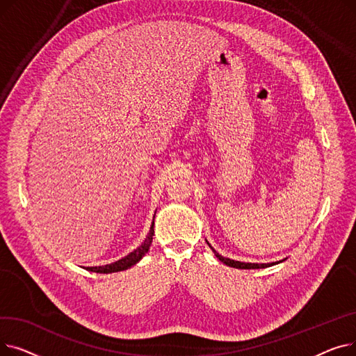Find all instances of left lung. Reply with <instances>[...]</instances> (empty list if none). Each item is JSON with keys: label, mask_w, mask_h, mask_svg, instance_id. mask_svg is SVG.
I'll return each instance as SVG.
<instances>
[{"label": "left lung", "mask_w": 356, "mask_h": 356, "mask_svg": "<svg viewBox=\"0 0 356 356\" xmlns=\"http://www.w3.org/2000/svg\"><path fill=\"white\" fill-rule=\"evenodd\" d=\"M207 244L211 247V250L213 251V254L216 255V258L219 261H222L223 264H227L229 267H234V268H241V270H254V268H267V267H271V266H275L278 263H282V261H277V263H267V264H255V263H241V261H235V259H231V258H227V257H222L219 252H216L213 250V247L209 244V242L207 241Z\"/></svg>", "instance_id": "obj_1"}]
</instances>
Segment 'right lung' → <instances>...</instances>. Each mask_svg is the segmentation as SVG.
<instances>
[{"mask_svg":"<svg viewBox=\"0 0 356 356\" xmlns=\"http://www.w3.org/2000/svg\"><path fill=\"white\" fill-rule=\"evenodd\" d=\"M153 235H154V220L152 223V227H149V231H148V235L145 236L143 244L134 250L133 252H129L128 255H125L124 258L115 261V263L112 264H106V266H99V267H86L88 271H92V273H102V274H109V273H118V271H124V270H128L129 267L136 266L138 261L148 252L149 250V245H152L153 242Z\"/></svg>","mask_w":356,"mask_h":356,"instance_id":"add662e5","label":"right lung"}]
</instances>
